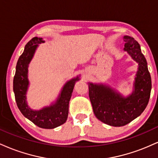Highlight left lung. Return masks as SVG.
<instances>
[{
  "label": "left lung",
  "instance_id": "1",
  "mask_svg": "<svg viewBox=\"0 0 158 158\" xmlns=\"http://www.w3.org/2000/svg\"><path fill=\"white\" fill-rule=\"evenodd\" d=\"M125 51L138 63L135 89L127 98L103 85L88 83L89 97L98 119L111 126H123L139 117L147 106L152 89V79L147 61L140 46L134 38L123 37Z\"/></svg>",
  "mask_w": 158,
  "mask_h": 158
}]
</instances>
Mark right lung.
Wrapping results in <instances>:
<instances>
[{
	"mask_svg": "<svg viewBox=\"0 0 158 158\" xmlns=\"http://www.w3.org/2000/svg\"><path fill=\"white\" fill-rule=\"evenodd\" d=\"M44 42L42 38L34 37L25 46L24 50L18 60L13 79V90L18 108L27 119L42 128H54L66 122L68 116L69 102L75 82L79 79L74 78L64 85L55 104L39 110L30 109L26 102V93L29 81L27 79L28 65L39 44Z\"/></svg>",
	"mask_w": 158,
	"mask_h": 158,
	"instance_id": "add662e5",
	"label": "right lung"
}]
</instances>
